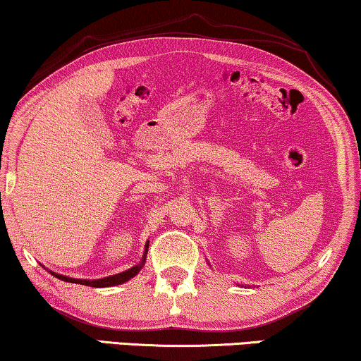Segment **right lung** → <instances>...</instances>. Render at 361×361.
<instances>
[{"label": "right lung", "instance_id": "1", "mask_svg": "<svg viewBox=\"0 0 361 361\" xmlns=\"http://www.w3.org/2000/svg\"><path fill=\"white\" fill-rule=\"evenodd\" d=\"M147 252H149V242L145 243V248H144V255H142V260L140 263H137L129 270H126L123 273H118V275H111V276H106V278H99V280H80V278H70V276H65V275H59V273L55 271H50V275H54L55 278H59V280L62 281H67V283H77V284H85V286H93V288H108V286H118V284H123L126 281H129L130 278H134L137 273L142 270V267L145 265V258H147Z\"/></svg>", "mask_w": 361, "mask_h": 361}]
</instances>
